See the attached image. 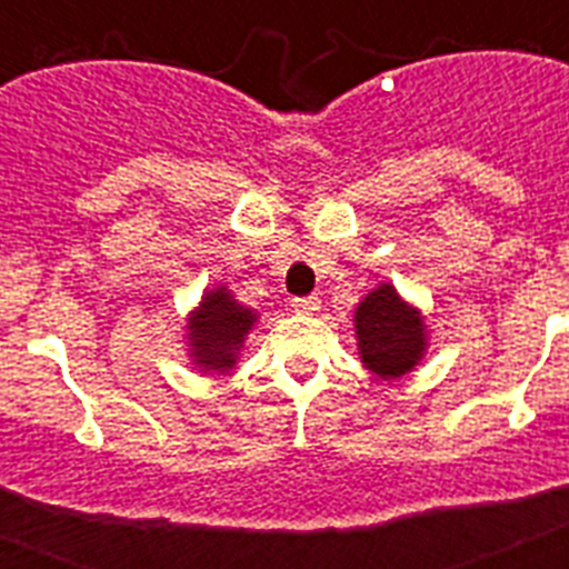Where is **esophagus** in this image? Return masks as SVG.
I'll return each instance as SVG.
<instances>
[{"instance_id":"esophagus-1","label":"esophagus","mask_w":569,"mask_h":569,"mask_svg":"<svg viewBox=\"0 0 569 569\" xmlns=\"http://www.w3.org/2000/svg\"><path fill=\"white\" fill-rule=\"evenodd\" d=\"M290 308L301 316H313L316 310H321V299L319 296H305V299H293L290 301Z\"/></svg>"}]
</instances>
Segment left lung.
<instances>
[{"mask_svg":"<svg viewBox=\"0 0 569 569\" xmlns=\"http://www.w3.org/2000/svg\"><path fill=\"white\" fill-rule=\"evenodd\" d=\"M361 365L379 379H401L427 353V325L416 305L405 301L390 281H381L353 313Z\"/></svg>","mask_w":569,"mask_h":569,"instance_id":"1","label":"left lung"}]
</instances>
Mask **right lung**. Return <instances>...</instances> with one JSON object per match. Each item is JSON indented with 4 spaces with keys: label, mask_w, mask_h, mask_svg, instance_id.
I'll return each mask as SVG.
<instances>
[{
    "label": "right lung",
    "mask_w": 569,
    "mask_h": 569,
    "mask_svg": "<svg viewBox=\"0 0 569 569\" xmlns=\"http://www.w3.org/2000/svg\"><path fill=\"white\" fill-rule=\"evenodd\" d=\"M259 313L244 308L224 284L204 290L188 316V353L202 373H230Z\"/></svg>",
    "instance_id": "1"
}]
</instances>
